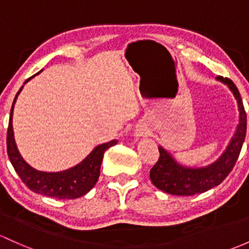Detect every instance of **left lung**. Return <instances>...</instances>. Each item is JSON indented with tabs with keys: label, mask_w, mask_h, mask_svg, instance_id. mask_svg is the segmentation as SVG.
I'll list each match as a JSON object with an SVG mask.
<instances>
[{
	"label": "left lung",
	"mask_w": 249,
	"mask_h": 249,
	"mask_svg": "<svg viewBox=\"0 0 249 249\" xmlns=\"http://www.w3.org/2000/svg\"><path fill=\"white\" fill-rule=\"evenodd\" d=\"M217 80L226 83L234 94L239 106V125L234 137L230 141L226 151L216 162L208 167L190 168L178 163L171 154L160 146V158L150 169V180L159 190L173 196H195L221 184L232 171L242 144L245 142L247 129V116L243 107L239 89L228 77L218 76Z\"/></svg>",
	"instance_id": "left-lung-1"
}]
</instances>
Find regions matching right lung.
Wrapping results in <instances>:
<instances>
[{
	"label": "right lung",
	"mask_w": 249,
	"mask_h": 249,
	"mask_svg": "<svg viewBox=\"0 0 249 249\" xmlns=\"http://www.w3.org/2000/svg\"><path fill=\"white\" fill-rule=\"evenodd\" d=\"M39 72H36V75H38ZM32 77H30L28 80H31ZM28 80H26L25 83ZM21 89L22 87L18 91L14 101H13L7 131V153L15 172L19 174L20 179L22 180L26 186L39 195L57 198V199H75L81 196H85L98 181L105 151L117 144L118 141L113 140L108 143L98 145L82 162L67 171L57 173L36 171L20 155L17 144H15L14 132H13V109H14V104Z\"/></svg>",
	"instance_id": "add662e5"
}]
</instances>
